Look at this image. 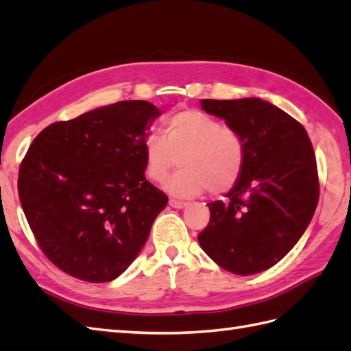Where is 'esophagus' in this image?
Masks as SVG:
<instances>
[{
  "label": "esophagus",
  "instance_id": "esophagus-1",
  "mask_svg": "<svg viewBox=\"0 0 351 351\" xmlns=\"http://www.w3.org/2000/svg\"><path fill=\"white\" fill-rule=\"evenodd\" d=\"M169 205H171L173 208L182 209V208L187 206V202H182V200H177V199H169Z\"/></svg>",
  "mask_w": 351,
  "mask_h": 351
}]
</instances>
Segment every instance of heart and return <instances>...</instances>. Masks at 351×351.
Here are the masks:
<instances>
[{
  "label": "heart",
  "mask_w": 351,
  "mask_h": 351,
  "mask_svg": "<svg viewBox=\"0 0 351 351\" xmlns=\"http://www.w3.org/2000/svg\"><path fill=\"white\" fill-rule=\"evenodd\" d=\"M164 130L165 137L151 133L143 141L145 169L152 182H164L180 159L183 168L167 183L173 195L189 197L206 189L210 195H224L237 186L247 151L234 125L190 108L167 117Z\"/></svg>",
  "instance_id": "heart-1"
}]
</instances>
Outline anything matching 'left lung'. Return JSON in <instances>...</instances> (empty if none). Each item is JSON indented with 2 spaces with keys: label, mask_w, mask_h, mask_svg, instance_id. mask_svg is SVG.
<instances>
[{
  "label": "left lung",
  "mask_w": 351,
  "mask_h": 351,
  "mask_svg": "<svg viewBox=\"0 0 351 351\" xmlns=\"http://www.w3.org/2000/svg\"><path fill=\"white\" fill-rule=\"evenodd\" d=\"M200 104L243 134L247 161L228 200L208 204L210 219L199 244L232 274L262 272L294 247L315 214L319 176L312 142L299 121L267 101Z\"/></svg>",
  "instance_id": "1"
}]
</instances>
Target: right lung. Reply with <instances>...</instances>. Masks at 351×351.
Wrapping results in <instances>:
<instances>
[{
  "mask_svg": "<svg viewBox=\"0 0 351 351\" xmlns=\"http://www.w3.org/2000/svg\"><path fill=\"white\" fill-rule=\"evenodd\" d=\"M159 115L120 101L45 127L19 168L29 227L57 268L108 282L139 254L168 196L145 177L143 141Z\"/></svg>",
  "mask_w": 351,
  "mask_h": 351,
  "instance_id": "1",
  "label": "right lung"
}]
</instances>
